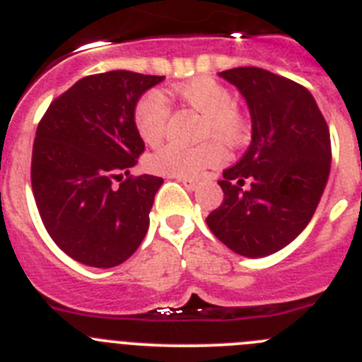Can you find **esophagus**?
<instances>
[{
	"instance_id": "34e87169",
	"label": "esophagus",
	"mask_w": 362,
	"mask_h": 362,
	"mask_svg": "<svg viewBox=\"0 0 362 362\" xmlns=\"http://www.w3.org/2000/svg\"><path fill=\"white\" fill-rule=\"evenodd\" d=\"M177 181H181V183L185 185V188H188V190H197V188H199V185H197L196 181H192V179L177 177Z\"/></svg>"
}]
</instances>
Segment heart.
I'll return each instance as SVG.
<instances>
[{"label": "heart", "mask_w": 362, "mask_h": 362, "mask_svg": "<svg viewBox=\"0 0 362 362\" xmlns=\"http://www.w3.org/2000/svg\"><path fill=\"white\" fill-rule=\"evenodd\" d=\"M185 103L206 116L204 136H216L221 141L235 145L245 136V119L233 107V98L225 86L210 78H197L177 88ZM170 117L166 98L158 90H148L139 98L134 108V124L145 143H158L165 136ZM225 150L219 141L210 139L197 146L166 143L148 158V168L156 174L170 177L196 179L204 168L219 165Z\"/></svg>", "instance_id": "1"}]
</instances>
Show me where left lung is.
<instances>
[{
	"label": "left lung",
	"mask_w": 362,
	"mask_h": 362,
	"mask_svg": "<svg viewBox=\"0 0 362 362\" xmlns=\"http://www.w3.org/2000/svg\"><path fill=\"white\" fill-rule=\"evenodd\" d=\"M252 116V143L219 181L225 199L206 225L246 257L281 250L312 219L330 174V130L308 88L257 66L219 72ZM248 178L251 188L242 190Z\"/></svg>",
	"instance_id": "1"
}]
</instances>
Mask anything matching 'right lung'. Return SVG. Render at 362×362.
Segmentation results:
<instances>
[{
	"label": "right lung",
	"mask_w": 362,
	"mask_h": 362,
	"mask_svg": "<svg viewBox=\"0 0 362 362\" xmlns=\"http://www.w3.org/2000/svg\"><path fill=\"white\" fill-rule=\"evenodd\" d=\"M163 79L130 70L86 76L54 99L37 124L34 199L50 238L79 263L117 267L145 239L163 179L130 174L145 152L134 108Z\"/></svg>",
	"instance_id": "right-lung-1"
}]
</instances>
